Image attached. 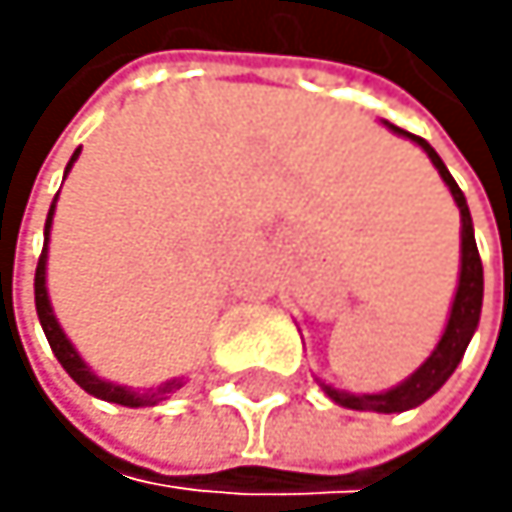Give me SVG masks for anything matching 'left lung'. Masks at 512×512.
Wrapping results in <instances>:
<instances>
[{
    "instance_id": "8db88e82",
    "label": "left lung",
    "mask_w": 512,
    "mask_h": 512,
    "mask_svg": "<svg viewBox=\"0 0 512 512\" xmlns=\"http://www.w3.org/2000/svg\"><path fill=\"white\" fill-rule=\"evenodd\" d=\"M384 125L390 131L408 137V141H415L430 156V162L439 171V178L445 181V187L451 190V196H455V202L461 208V279H458V291H455V304H451L448 325L442 331L436 350L430 353V359L415 371V375L405 378L399 387H393L387 393H362V396H356V393L334 390L325 381H319V387L328 393V399H334L344 408L381 411V415H393V411H408V408L427 402L451 375H455V368L464 359V350H467V344L473 338V331L479 325V313H482V261H479V248H476V236H473V218H470L467 199H464L461 187L455 184V178L448 174V168L439 159V153L424 141V137L411 134V131H402V128L390 125V122H384Z\"/></svg>"
}]
</instances>
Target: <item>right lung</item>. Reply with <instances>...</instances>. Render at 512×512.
<instances>
[{
	"label": "right lung",
	"instance_id": "right-lung-1",
	"mask_svg": "<svg viewBox=\"0 0 512 512\" xmlns=\"http://www.w3.org/2000/svg\"><path fill=\"white\" fill-rule=\"evenodd\" d=\"M76 156H79V150L73 153L70 165L76 162ZM70 165H67V171H70ZM54 199H57V196H54ZM51 214H54V202H51V208H48V221H45V248H42V254H39V267H36V282H33V285H36V313H39L42 331H45V338H48V344H51L57 362L64 365V371H67V375H70L85 393H91V396H97V399H104V402H116V405H128V408H141V405H156V402L168 399L174 390H181V387H184V381H168V384H162V387H156V390H144V393H141V390L119 387V384H110V381H101V378H97L94 371L82 362V356L76 353V347L67 341L64 328L57 325V319H54V310H51V301H48V288H45V258H48Z\"/></svg>",
	"mask_w": 512,
	"mask_h": 512
}]
</instances>
